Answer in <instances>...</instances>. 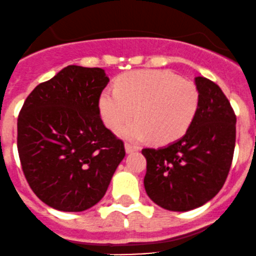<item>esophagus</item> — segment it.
Masks as SVG:
<instances>
[{
  "mask_svg": "<svg viewBox=\"0 0 256 256\" xmlns=\"http://www.w3.org/2000/svg\"><path fill=\"white\" fill-rule=\"evenodd\" d=\"M125 150L128 154H131V152L138 151V150H140V147L136 146V144H125Z\"/></svg>",
  "mask_w": 256,
  "mask_h": 256,
  "instance_id": "34e87169",
  "label": "esophagus"
}]
</instances>
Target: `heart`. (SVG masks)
Segmentation results:
<instances>
[{
    "label": "heart",
    "mask_w": 256,
    "mask_h": 256,
    "mask_svg": "<svg viewBox=\"0 0 256 256\" xmlns=\"http://www.w3.org/2000/svg\"><path fill=\"white\" fill-rule=\"evenodd\" d=\"M200 108V92L192 82L158 69H140L124 74L116 89H105L99 98V112L110 130L126 125L121 135L130 140L152 138L168 144L186 134Z\"/></svg>",
    "instance_id": "obj_1"
}]
</instances>
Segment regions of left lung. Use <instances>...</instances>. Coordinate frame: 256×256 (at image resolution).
<instances>
[{"label": "left lung", "mask_w": 256, "mask_h": 256, "mask_svg": "<svg viewBox=\"0 0 256 256\" xmlns=\"http://www.w3.org/2000/svg\"><path fill=\"white\" fill-rule=\"evenodd\" d=\"M200 108L183 138L164 148H144V184L160 207L187 212L203 206L222 190L236 147V116L220 88L196 78Z\"/></svg>", "instance_id": "8db88e82"}]
</instances>
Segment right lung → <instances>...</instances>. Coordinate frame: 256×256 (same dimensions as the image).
I'll use <instances>...</instances> for the list:
<instances>
[{
	"label": "right lung",
	"mask_w": 256,
	"mask_h": 256,
	"mask_svg": "<svg viewBox=\"0 0 256 256\" xmlns=\"http://www.w3.org/2000/svg\"><path fill=\"white\" fill-rule=\"evenodd\" d=\"M108 82L104 69L68 66L37 85L20 109L17 148L23 174L49 207L92 208L125 157L122 140L100 118L99 98Z\"/></svg>",
	"instance_id": "add662e5"
}]
</instances>
